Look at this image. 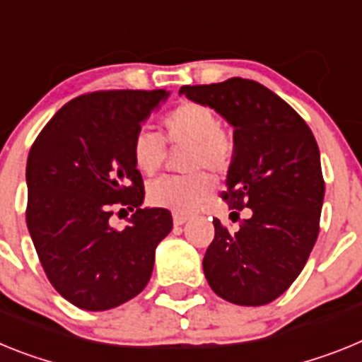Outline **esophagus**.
Here are the masks:
<instances>
[{
    "instance_id": "1",
    "label": "esophagus",
    "mask_w": 362,
    "mask_h": 362,
    "mask_svg": "<svg viewBox=\"0 0 362 362\" xmlns=\"http://www.w3.org/2000/svg\"><path fill=\"white\" fill-rule=\"evenodd\" d=\"M187 220H189V215H185V213H173V222H175V226H182Z\"/></svg>"
}]
</instances>
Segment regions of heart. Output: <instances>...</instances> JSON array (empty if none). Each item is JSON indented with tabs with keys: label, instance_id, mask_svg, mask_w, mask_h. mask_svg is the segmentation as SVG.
Here are the masks:
<instances>
[{
	"label": "heart",
	"instance_id": "b5f03b06",
	"mask_svg": "<svg viewBox=\"0 0 362 362\" xmlns=\"http://www.w3.org/2000/svg\"><path fill=\"white\" fill-rule=\"evenodd\" d=\"M163 136L173 147H187L182 168L189 171L180 177H160L147 187V199L153 206L175 213H189L209 199L213 180L202 169L222 175L235 158L233 138L220 127L216 112L207 105L185 102L163 116ZM165 142L158 133L138 131L131 142L134 168L144 175H153L165 158Z\"/></svg>",
	"mask_w": 362,
	"mask_h": 362
}]
</instances>
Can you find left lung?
Returning <instances> with one entry per match:
<instances>
[{
    "label": "left lung",
    "instance_id": "left-lung-1",
    "mask_svg": "<svg viewBox=\"0 0 362 362\" xmlns=\"http://www.w3.org/2000/svg\"><path fill=\"white\" fill-rule=\"evenodd\" d=\"M180 94L235 127V158L222 199L233 209L229 216L238 218L242 209L250 215L237 233L213 218L204 275L228 303H272L303 272L319 235L325 178L315 136L293 107L259 81L229 78L184 86Z\"/></svg>",
    "mask_w": 362,
    "mask_h": 362
}]
</instances>
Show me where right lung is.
I'll list each match as a JSON object with an SVG mask.
<instances>
[{
    "label": "right lung",
    "mask_w": 362,
    "mask_h": 362,
    "mask_svg": "<svg viewBox=\"0 0 362 362\" xmlns=\"http://www.w3.org/2000/svg\"><path fill=\"white\" fill-rule=\"evenodd\" d=\"M168 94H81L30 147L27 228L50 284L81 310L103 312L136 297L151 279L158 242L171 231L168 209H142L144 180L131 158L134 134ZM118 206L134 211L124 230L108 224Z\"/></svg>",
    "instance_id": "obj_1"
}]
</instances>
